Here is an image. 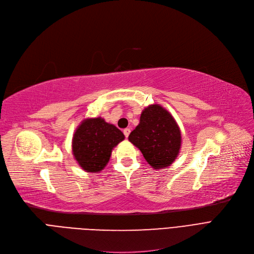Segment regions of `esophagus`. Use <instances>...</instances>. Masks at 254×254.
I'll list each match as a JSON object with an SVG mask.
<instances>
[{
	"instance_id": "1",
	"label": "esophagus",
	"mask_w": 254,
	"mask_h": 254,
	"mask_svg": "<svg viewBox=\"0 0 254 254\" xmlns=\"http://www.w3.org/2000/svg\"><path fill=\"white\" fill-rule=\"evenodd\" d=\"M129 132H130V129H129V128H125V129H124V134H125V136H126L127 138L128 137Z\"/></svg>"
}]
</instances>
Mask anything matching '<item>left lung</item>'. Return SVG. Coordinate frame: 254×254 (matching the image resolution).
<instances>
[{"label": "left lung", "mask_w": 254, "mask_h": 254, "mask_svg": "<svg viewBox=\"0 0 254 254\" xmlns=\"http://www.w3.org/2000/svg\"><path fill=\"white\" fill-rule=\"evenodd\" d=\"M128 141L154 170H161L178 157L182 137L173 115L162 105L151 104L142 111L140 123L129 134Z\"/></svg>", "instance_id": "1"}]
</instances>
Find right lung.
Wrapping results in <instances>:
<instances>
[{
    "label": "right lung",
    "instance_id": "add662e5",
    "mask_svg": "<svg viewBox=\"0 0 254 254\" xmlns=\"http://www.w3.org/2000/svg\"><path fill=\"white\" fill-rule=\"evenodd\" d=\"M124 140L123 131L104 118H85L74 131L72 153L83 171L100 173L108 164L113 148Z\"/></svg>",
    "mask_w": 254,
    "mask_h": 254
}]
</instances>
